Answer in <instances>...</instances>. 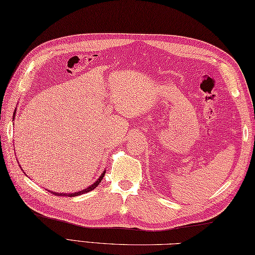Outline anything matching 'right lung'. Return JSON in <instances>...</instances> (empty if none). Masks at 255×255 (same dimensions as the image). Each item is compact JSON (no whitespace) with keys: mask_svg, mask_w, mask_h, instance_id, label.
<instances>
[{"mask_svg":"<svg viewBox=\"0 0 255 255\" xmlns=\"http://www.w3.org/2000/svg\"><path fill=\"white\" fill-rule=\"evenodd\" d=\"M14 115H15V112H14ZM13 121H14V118H13ZM104 175H105V171L102 173L101 176H100L99 178H97V181H96L95 183L92 184L91 186L86 187L85 189H82V191L77 192V193L67 194V193H56V192H52V191H49V193H51V194H53V195H57V196H68V197H74V196H78V195H82V194H85V193H89V192H91V191H93V189H94V188H96V187H97V185H99V184L102 182V180H103V177H104Z\"/></svg>","mask_w":255,"mask_h":255,"instance_id":"1","label":"right lung"}]
</instances>
